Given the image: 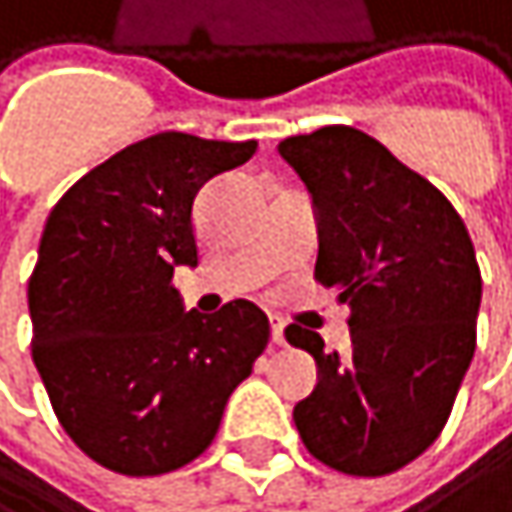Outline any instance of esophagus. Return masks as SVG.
Wrapping results in <instances>:
<instances>
[{
    "instance_id": "obj_1",
    "label": "esophagus",
    "mask_w": 512,
    "mask_h": 512,
    "mask_svg": "<svg viewBox=\"0 0 512 512\" xmlns=\"http://www.w3.org/2000/svg\"><path fill=\"white\" fill-rule=\"evenodd\" d=\"M270 333H273V342L282 345L285 342V321L276 318V315H270Z\"/></svg>"
}]
</instances>
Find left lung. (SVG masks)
<instances>
[{"mask_svg": "<svg viewBox=\"0 0 512 512\" xmlns=\"http://www.w3.org/2000/svg\"><path fill=\"white\" fill-rule=\"evenodd\" d=\"M318 218L315 279L351 306V351L291 324L318 363L297 402L306 450L354 477H384L441 435L477 348L483 279L465 221L384 143L327 125L279 143Z\"/></svg>", "mask_w": 512, "mask_h": 512, "instance_id": "left-lung-1", "label": "left lung"}]
</instances>
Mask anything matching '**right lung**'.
<instances>
[{"label": "right lung", "instance_id": "right-lung-1", "mask_svg": "<svg viewBox=\"0 0 512 512\" xmlns=\"http://www.w3.org/2000/svg\"><path fill=\"white\" fill-rule=\"evenodd\" d=\"M254 149L152 134L77 179L44 224L29 279L32 360L68 438L116 474L155 477L197 459L270 342L254 303L185 312L170 282L176 267H197V191Z\"/></svg>", "mask_w": 512, "mask_h": 512}]
</instances>
